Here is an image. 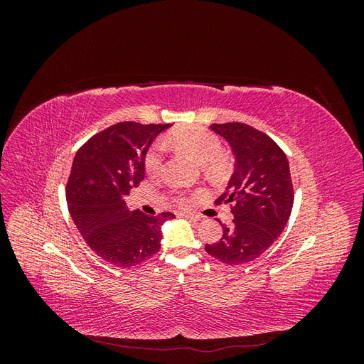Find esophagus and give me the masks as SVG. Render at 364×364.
Instances as JSON below:
<instances>
[{"label": "esophagus", "instance_id": "obj_1", "mask_svg": "<svg viewBox=\"0 0 364 364\" xmlns=\"http://www.w3.org/2000/svg\"><path fill=\"white\" fill-rule=\"evenodd\" d=\"M182 217H185V218H188L190 222H199V215H194V214H181Z\"/></svg>", "mask_w": 364, "mask_h": 364}]
</instances>
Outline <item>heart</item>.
<instances>
[{
	"label": "heart",
	"mask_w": 364,
	"mask_h": 364,
	"mask_svg": "<svg viewBox=\"0 0 364 364\" xmlns=\"http://www.w3.org/2000/svg\"><path fill=\"white\" fill-rule=\"evenodd\" d=\"M168 142L173 146H178L185 150L188 155H191L197 162L205 165L206 170L211 173H220L226 165L225 155L222 153V142L220 139L203 127L199 126H190L174 130L168 138ZM165 158V146L162 142H156L153 146L147 156L144 167L147 174L156 176L161 173ZM178 202L185 205L186 200L182 196L178 197Z\"/></svg>",
	"instance_id": "heart-1"
}]
</instances>
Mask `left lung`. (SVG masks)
<instances>
[{
    "label": "left lung",
    "instance_id": "obj_1",
    "mask_svg": "<svg viewBox=\"0 0 364 364\" xmlns=\"http://www.w3.org/2000/svg\"><path fill=\"white\" fill-rule=\"evenodd\" d=\"M235 156V170L226 193L215 202L229 205L232 223L223 226L215 245H206L209 255L230 266L258 258L287 225L294 193L289 161L270 136L245 123L211 124Z\"/></svg>",
    "mask_w": 364,
    "mask_h": 364
}]
</instances>
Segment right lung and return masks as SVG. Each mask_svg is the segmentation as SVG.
Returning a JSON list of instances; mask_svg holds the SVG:
<instances>
[{
	"mask_svg": "<svg viewBox=\"0 0 364 364\" xmlns=\"http://www.w3.org/2000/svg\"><path fill=\"white\" fill-rule=\"evenodd\" d=\"M171 124L123 121L87 139L75 153L67 183L74 225L98 257L118 267H132L161 249V225L171 213L156 217L130 213L126 196L144 179L147 150Z\"/></svg>",
	"mask_w": 364,
	"mask_h": 364,
	"instance_id": "add662e5",
	"label": "right lung"
}]
</instances>
